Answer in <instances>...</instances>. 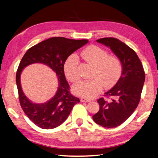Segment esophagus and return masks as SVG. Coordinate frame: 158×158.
<instances>
[{
	"label": "esophagus",
	"instance_id": "34e87169",
	"mask_svg": "<svg viewBox=\"0 0 158 158\" xmlns=\"http://www.w3.org/2000/svg\"><path fill=\"white\" fill-rule=\"evenodd\" d=\"M81 102H90L91 100L89 99H87V98H84V97H81Z\"/></svg>",
	"mask_w": 158,
	"mask_h": 158
}]
</instances>
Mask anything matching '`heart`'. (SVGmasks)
<instances>
[{"mask_svg": "<svg viewBox=\"0 0 158 158\" xmlns=\"http://www.w3.org/2000/svg\"><path fill=\"white\" fill-rule=\"evenodd\" d=\"M82 59L93 66L90 79L81 80L73 86L74 93L85 98L91 99L101 93L103 85L112 88L116 84L122 74V63L118 57L108 55L106 50L97 45H90L82 52ZM79 60L76 54L68 56L64 63L65 74L69 81L74 82L79 79L78 71Z\"/></svg>", "mask_w": 158, "mask_h": 158, "instance_id": "b5f03b06", "label": "heart"}]
</instances>
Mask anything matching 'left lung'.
<instances>
[{"label":"left lung","instance_id":"left-lung-1","mask_svg":"<svg viewBox=\"0 0 158 158\" xmlns=\"http://www.w3.org/2000/svg\"><path fill=\"white\" fill-rule=\"evenodd\" d=\"M97 42L110 48L122 65L118 81L104 94L105 97L113 99L110 102L103 97L97 100L99 110L93 116L96 124L103 127L114 128L124 122L138 106L145 73L135 52L124 43L112 37L99 39Z\"/></svg>","mask_w":158,"mask_h":158}]
</instances>
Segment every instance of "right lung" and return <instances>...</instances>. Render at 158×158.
Segmentation results:
<instances>
[{
	"label": "right lung",
	"mask_w": 158,
	"mask_h": 158,
	"mask_svg": "<svg viewBox=\"0 0 158 158\" xmlns=\"http://www.w3.org/2000/svg\"><path fill=\"white\" fill-rule=\"evenodd\" d=\"M88 40H74L64 37H52L34 45L23 57L17 70L16 81L21 106L31 122L44 129L54 128L63 124L69 116L73 106L79 99L70 93V85L64 74L65 60ZM40 62L55 71L58 77L59 87L52 98L44 104H34L27 99L22 90L20 74L27 65Z\"/></svg>",
	"instance_id": "1"
}]
</instances>
